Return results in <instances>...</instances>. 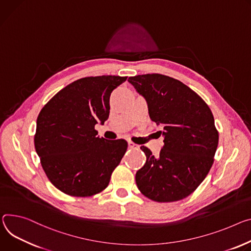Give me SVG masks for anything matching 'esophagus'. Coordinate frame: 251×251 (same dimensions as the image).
I'll return each instance as SVG.
<instances>
[{
	"label": "esophagus",
	"instance_id": "34e87169",
	"mask_svg": "<svg viewBox=\"0 0 251 251\" xmlns=\"http://www.w3.org/2000/svg\"><path fill=\"white\" fill-rule=\"evenodd\" d=\"M128 146H129V148H131V149H138V148L140 147L139 145L135 144V143H133V142H131V141L128 142Z\"/></svg>",
	"mask_w": 251,
	"mask_h": 251
}]
</instances>
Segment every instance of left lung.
<instances>
[{
    "mask_svg": "<svg viewBox=\"0 0 251 251\" xmlns=\"http://www.w3.org/2000/svg\"><path fill=\"white\" fill-rule=\"evenodd\" d=\"M128 81L146 99L151 120L164 126V145L158 157L140 147L146 163L136 173V184L156 202L184 199L201 184L214 161L219 135L212 112L197 93L174 78L145 74Z\"/></svg>",
    "mask_w": 251,
    "mask_h": 251,
    "instance_id": "left-lung-1",
    "label": "left lung"
}]
</instances>
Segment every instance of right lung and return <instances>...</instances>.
I'll use <instances>...</instances> for the list:
<instances>
[{"label":"right lung","instance_id":"obj_1","mask_svg":"<svg viewBox=\"0 0 251 251\" xmlns=\"http://www.w3.org/2000/svg\"><path fill=\"white\" fill-rule=\"evenodd\" d=\"M126 79L81 78L60 90L39 113L36 152L51 183L63 193L89 197L108 186L128 143L97 137L95 125L108 119L112 91Z\"/></svg>","mask_w":251,"mask_h":251}]
</instances>
